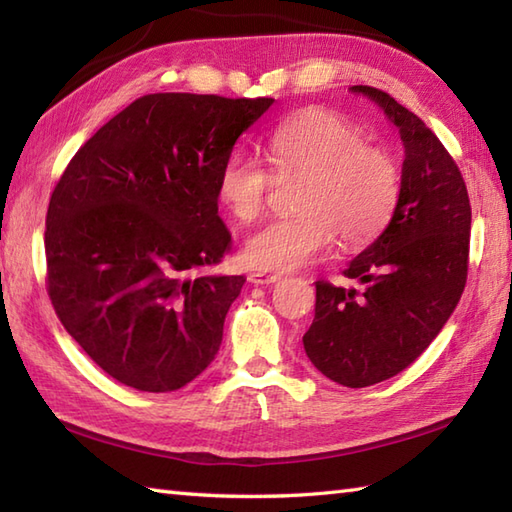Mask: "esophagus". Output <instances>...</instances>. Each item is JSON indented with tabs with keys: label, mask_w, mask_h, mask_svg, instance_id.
I'll return each mask as SVG.
<instances>
[{
	"label": "esophagus",
	"mask_w": 512,
	"mask_h": 512,
	"mask_svg": "<svg viewBox=\"0 0 512 512\" xmlns=\"http://www.w3.org/2000/svg\"><path fill=\"white\" fill-rule=\"evenodd\" d=\"M281 279V275L277 273H253L248 275V281L253 286H268V284H277V281Z\"/></svg>",
	"instance_id": "obj_1"
}]
</instances>
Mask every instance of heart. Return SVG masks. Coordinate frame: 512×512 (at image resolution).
Listing matches in <instances>:
<instances>
[{"mask_svg":"<svg viewBox=\"0 0 512 512\" xmlns=\"http://www.w3.org/2000/svg\"><path fill=\"white\" fill-rule=\"evenodd\" d=\"M277 178L303 176L292 198L297 213L277 217L248 237L244 257L257 270L310 264L332 239L343 248L372 242L396 211L402 173L389 151L369 145L361 127L332 110H306L281 121L266 138ZM270 171L246 154H231L215 180L217 200L239 222L264 213Z\"/></svg>","mask_w":512,"mask_h":512,"instance_id":"heart-1","label":"heart"}]
</instances>
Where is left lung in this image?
<instances>
[{"label": "left lung", "mask_w": 512, "mask_h": 512, "mask_svg": "<svg viewBox=\"0 0 512 512\" xmlns=\"http://www.w3.org/2000/svg\"><path fill=\"white\" fill-rule=\"evenodd\" d=\"M352 90L383 107L405 145L400 200L343 270L361 286L317 281L303 347L323 376L358 389L407 369L449 321L469 275L471 202L453 156L416 114L372 85Z\"/></svg>", "instance_id": "8db88e82"}]
</instances>
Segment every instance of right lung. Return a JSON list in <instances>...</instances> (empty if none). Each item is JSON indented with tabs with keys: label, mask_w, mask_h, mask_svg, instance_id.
Instances as JSON below:
<instances>
[{
	"label": "right lung",
	"mask_w": 512,
	"mask_h": 512,
	"mask_svg": "<svg viewBox=\"0 0 512 512\" xmlns=\"http://www.w3.org/2000/svg\"><path fill=\"white\" fill-rule=\"evenodd\" d=\"M275 99L140 96L76 151L46 215V288L63 328L118 383L176 391L222 343L242 275L215 180Z\"/></svg>",
	"instance_id": "1"
}]
</instances>
